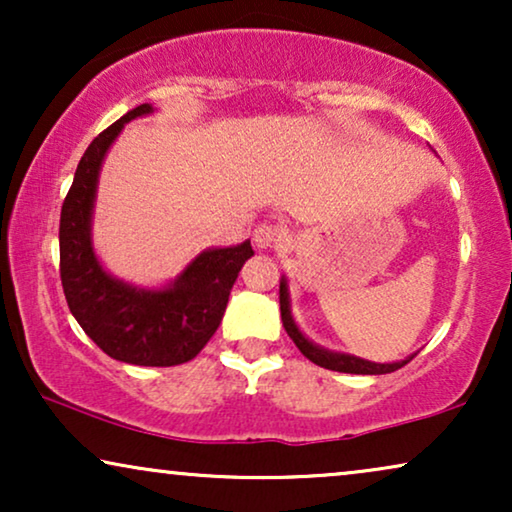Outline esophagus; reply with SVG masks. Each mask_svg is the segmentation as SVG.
Masks as SVG:
<instances>
[{
  "mask_svg": "<svg viewBox=\"0 0 512 512\" xmlns=\"http://www.w3.org/2000/svg\"><path fill=\"white\" fill-rule=\"evenodd\" d=\"M286 237V228L284 226H275V223H261L254 230V242L258 249H272L277 247L279 242H284Z\"/></svg>",
  "mask_w": 512,
  "mask_h": 512,
  "instance_id": "esophagus-1",
  "label": "esophagus"
}]
</instances>
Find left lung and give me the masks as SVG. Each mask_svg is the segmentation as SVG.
I'll return each mask as SVG.
<instances>
[{"label":"left lung","mask_w":512,"mask_h":512,"mask_svg":"<svg viewBox=\"0 0 512 512\" xmlns=\"http://www.w3.org/2000/svg\"><path fill=\"white\" fill-rule=\"evenodd\" d=\"M279 310H282V324L289 333V338L296 342V347L303 352V356H307L312 363H317L321 368L328 370H338V373H352V375H387L394 373V370L403 368L405 363L412 361V356L403 361H394V363H375L368 359H361V356L347 354V352H335V349H326L312 342L307 335L300 331V326L296 324L291 312V293H289V279L286 275H282L279 279Z\"/></svg>","instance_id":"1"}]
</instances>
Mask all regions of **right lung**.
Returning <instances> with one entry per match:
<instances>
[{
    "label": "right lung",
    "mask_w": 512,
    "mask_h": 512,
    "mask_svg": "<svg viewBox=\"0 0 512 512\" xmlns=\"http://www.w3.org/2000/svg\"><path fill=\"white\" fill-rule=\"evenodd\" d=\"M139 104L97 135L76 167L60 212V277L69 312L111 359L132 366H179L200 354L219 328L230 289L251 242L200 251L172 282L139 286L104 270L93 244L97 181L104 158L125 123L153 114Z\"/></svg>",
    "instance_id": "add662e5"
}]
</instances>
